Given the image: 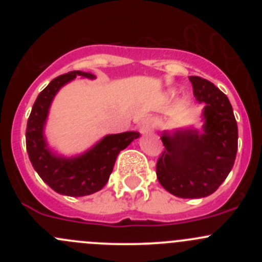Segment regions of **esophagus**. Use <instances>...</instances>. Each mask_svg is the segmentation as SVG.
Instances as JSON below:
<instances>
[{"instance_id":"obj_1","label":"esophagus","mask_w":262,"mask_h":262,"mask_svg":"<svg viewBox=\"0 0 262 262\" xmlns=\"http://www.w3.org/2000/svg\"><path fill=\"white\" fill-rule=\"evenodd\" d=\"M152 129H153V120L150 118L143 119V120L141 121V124H139V132H141L142 134L149 133Z\"/></svg>"}]
</instances>
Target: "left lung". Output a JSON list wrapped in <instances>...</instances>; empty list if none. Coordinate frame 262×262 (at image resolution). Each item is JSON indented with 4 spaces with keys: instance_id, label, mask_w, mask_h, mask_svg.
Listing matches in <instances>:
<instances>
[{
    "instance_id": "obj_1",
    "label": "left lung",
    "mask_w": 262,
    "mask_h": 262,
    "mask_svg": "<svg viewBox=\"0 0 262 262\" xmlns=\"http://www.w3.org/2000/svg\"><path fill=\"white\" fill-rule=\"evenodd\" d=\"M192 92L205 104L203 133L194 129L165 133V149L156 173L160 184L175 196L199 199L213 194L234 165L238 128L228 97L210 81L190 76Z\"/></svg>"
}]
</instances>
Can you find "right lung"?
<instances>
[{"mask_svg":"<svg viewBox=\"0 0 262 262\" xmlns=\"http://www.w3.org/2000/svg\"><path fill=\"white\" fill-rule=\"evenodd\" d=\"M76 76L95 78L90 72L72 71L55 77L38 95L26 124V150L38 175L54 191L68 196H84L105 186L119 152L141 134L138 132H125L106 136L78 157L64 158L53 155L47 147L43 134L50 102L58 90Z\"/></svg>","mask_w":262,"mask_h":262,"instance_id":"obj_1","label":"right lung"}]
</instances>
